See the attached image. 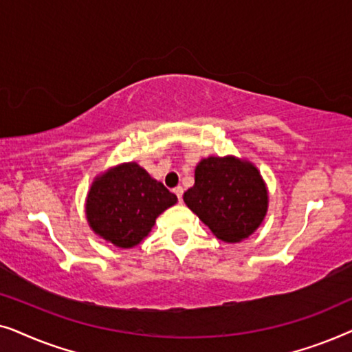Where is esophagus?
<instances>
[{
  "instance_id": "esophagus-1",
  "label": "esophagus",
  "mask_w": 352,
  "mask_h": 352,
  "mask_svg": "<svg viewBox=\"0 0 352 352\" xmlns=\"http://www.w3.org/2000/svg\"><path fill=\"white\" fill-rule=\"evenodd\" d=\"M173 192H175V194L177 195V200L182 201V192H184V189H182L181 186H177V187H175V189H173Z\"/></svg>"
}]
</instances>
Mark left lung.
<instances>
[{
    "mask_svg": "<svg viewBox=\"0 0 352 352\" xmlns=\"http://www.w3.org/2000/svg\"><path fill=\"white\" fill-rule=\"evenodd\" d=\"M219 240L239 243L266 218L269 192L254 163L234 155H211L197 163L195 182L182 197Z\"/></svg>",
    "mask_w": 352,
    "mask_h": 352,
    "instance_id": "8db88e82",
    "label": "left lung"
}]
</instances>
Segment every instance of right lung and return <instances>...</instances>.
Masks as SVG:
<instances>
[{
	"label": "right lung",
	"mask_w": 352,
	"mask_h": 352,
	"mask_svg": "<svg viewBox=\"0 0 352 352\" xmlns=\"http://www.w3.org/2000/svg\"><path fill=\"white\" fill-rule=\"evenodd\" d=\"M177 201L160 181L136 162L120 163L94 177L86 195L89 228L105 242L133 248L151 232L155 219Z\"/></svg>",
	"instance_id": "obj_1"
}]
</instances>
